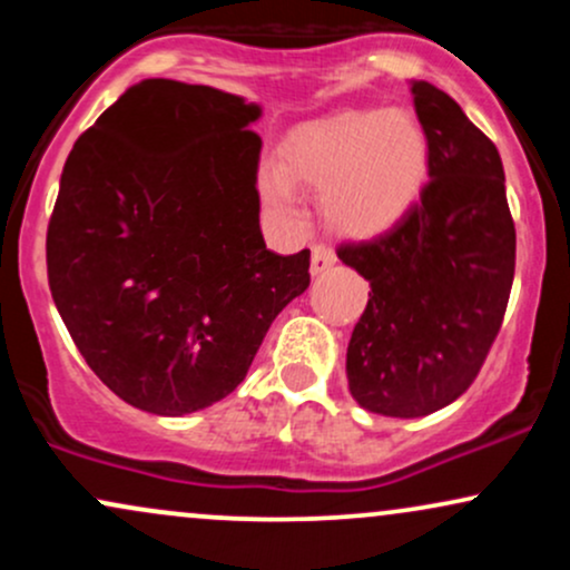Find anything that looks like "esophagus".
Here are the masks:
<instances>
[{"instance_id":"esophagus-1","label":"esophagus","mask_w":570,"mask_h":570,"mask_svg":"<svg viewBox=\"0 0 570 570\" xmlns=\"http://www.w3.org/2000/svg\"><path fill=\"white\" fill-rule=\"evenodd\" d=\"M335 263H337L335 248L326 246V244L313 246V257H311V273H313V276H322V273L330 271V267Z\"/></svg>"}]
</instances>
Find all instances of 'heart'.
Listing matches in <instances>:
<instances>
[{
  "label": "heart",
  "instance_id": "b5f03b06",
  "mask_svg": "<svg viewBox=\"0 0 570 570\" xmlns=\"http://www.w3.org/2000/svg\"><path fill=\"white\" fill-rule=\"evenodd\" d=\"M426 174L429 141L410 112H343L292 130L281 168L263 174V193L273 208L289 212L292 181L318 189L326 222L337 233L367 238L410 212Z\"/></svg>",
  "mask_w": 570,
  "mask_h": 570
}]
</instances>
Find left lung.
<instances>
[{
    "instance_id": "8db88e82",
    "label": "left lung",
    "mask_w": 570,
    "mask_h": 570,
    "mask_svg": "<svg viewBox=\"0 0 570 570\" xmlns=\"http://www.w3.org/2000/svg\"><path fill=\"white\" fill-rule=\"evenodd\" d=\"M410 90L431 179L391 230L337 246L372 286L348 343V389L389 417L429 415L474 383L514 281L499 149L444 90L423 80Z\"/></svg>"
}]
</instances>
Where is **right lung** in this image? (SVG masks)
Instances as JSON below:
<instances>
[{
    "mask_svg": "<svg viewBox=\"0 0 570 570\" xmlns=\"http://www.w3.org/2000/svg\"><path fill=\"white\" fill-rule=\"evenodd\" d=\"M263 109L208 85L144 80L69 153L48 225L53 303L98 381L155 415L238 389L311 252L259 230Z\"/></svg>",
    "mask_w": 570,
    "mask_h": 570,
    "instance_id": "1",
    "label": "right lung"
}]
</instances>
